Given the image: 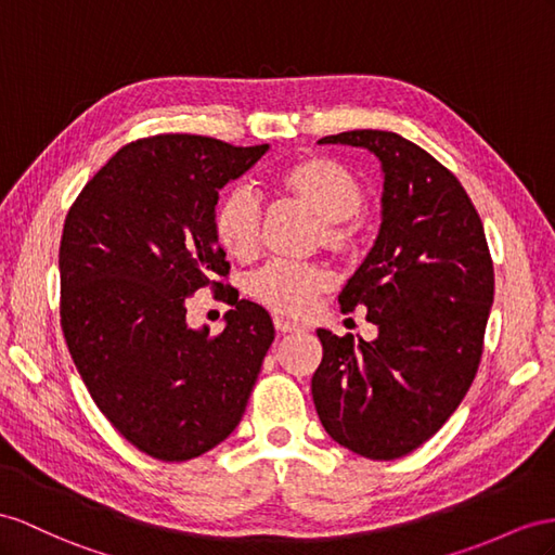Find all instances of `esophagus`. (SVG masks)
I'll use <instances>...</instances> for the list:
<instances>
[{"label":"esophagus","mask_w":555,"mask_h":555,"mask_svg":"<svg viewBox=\"0 0 555 555\" xmlns=\"http://www.w3.org/2000/svg\"><path fill=\"white\" fill-rule=\"evenodd\" d=\"M274 328H276L279 333H302L305 325L295 323V321H288V319H283V317H276V319H274Z\"/></svg>","instance_id":"esophagus-1"}]
</instances>
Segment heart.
Listing matches in <instances>:
<instances>
[{"label": "heart", "mask_w": 555, "mask_h": 555, "mask_svg": "<svg viewBox=\"0 0 555 555\" xmlns=\"http://www.w3.org/2000/svg\"><path fill=\"white\" fill-rule=\"evenodd\" d=\"M283 194L293 196L321 220V244L335 253H349L357 238L351 218L363 206V188L351 170L333 156H305L276 176ZM262 204L246 184L224 192L212 216L220 246L236 260H250L260 248ZM328 274L317 264L272 262L248 283V293L276 314L305 317L317 297L328 288Z\"/></svg>", "instance_id": "heart-1"}]
</instances>
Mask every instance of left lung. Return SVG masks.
<instances>
[{
  "mask_svg": "<svg viewBox=\"0 0 555 555\" xmlns=\"http://www.w3.org/2000/svg\"><path fill=\"white\" fill-rule=\"evenodd\" d=\"M319 142L375 154L385 182L375 244L337 297L343 311L365 307L377 337L319 328L311 396L339 446L399 460L448 422L476 377L494 297L486 232L460 180L403 135L363 129Z\"/></svg>",
  "mask_w": 555,
  "mask_h": 555,
  "instance_id": "8db88e82",
  "label": "left lung"
}]
</instances>
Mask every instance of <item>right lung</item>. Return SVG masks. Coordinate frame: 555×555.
I'll return each instance as SVG.
<instances>
[{"mask_svg":"<svg viewBox=\"0 0 555 555\" xmlns=\"http://www.w3.org/2000/svg\"><path fill=\"white\" fill-rule=\"evenodd\" d=\"M269 145L168 133L121 147L69 208L61 238V325L91 399L154 460L184 462L230 436L274 343V323L218 276L220 190ZM212 285L233 309L218 336L183 300Z\"/></svg>","mask_w":555,"mask_h":555,"instance_id":"right-lung-1","label":"right lung"}]
</instances>
